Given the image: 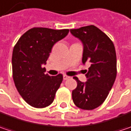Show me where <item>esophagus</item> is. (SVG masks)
<instances>
[{"label":"esophagus","instance_id":"esophagus-1","mask_svg":"<svg viewBox=\"0 0 131 131\" xmlns=\"http://www.w3.org/2000/svg\"><path fill=\"white\" fill-rule=\"evenodd\" d=\"M70 78V77L67 76V75H63V79H64V80H67V79H69Z\"/></svg>","mask_w":131,"mask_h":131}]
</instances>
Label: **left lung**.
Listing matches in <instances>:
<instances>
[{"label": "left lung", "mask_w": 131, "mask_h": 131, "mask_svg": "<svg viewBox=\"0 0 131 131\" xmlns=\"http://www.w3.org/2000/svg\"><path fill=\"white\" fill-rule=\"evenodd\" d=\"M70 33L83 44V64H90L86 70V82L74 77L78 85L72 92V100L81 109L92 110L105 101L115 81V48L108 37L94 26L71 29Z\"/></svg>", "instance_id": "8db88e82"}]
</instances>
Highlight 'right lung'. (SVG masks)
I'll return each instance as SVG.
<instances>
[{
	"label": "right lung",
	"mask_w": 131,
	"mask_h": 131,
	"mask_svg": "<svg viewBox=\"0 0 131 131\" xmlns=\"http://www.w3.org/2000/svg\"><path fill=\"white\" fill-rule=\"evenodd\" d=\"M68 33V29L33 28L14 46L12 59L14 84L21 97L34 108H45L53 102L63 75L45 74L42 65L46 64L55 43Z\"/></svg>",
	"instance_id": "1"
}]
</instances>
